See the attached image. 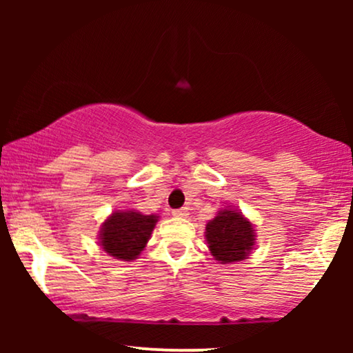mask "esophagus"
I'll return each instance as SVG.
<instances>
[{"label": "esophagus", "mask_w": 353, "mask_h": 353, "mask_svg": "<svg viewBox=\"0 0 353 353\" xmlns=\"http://www.w3.org/2000/svg\"><path fill=\"white\" fill-rule=\"evenodd\" d=\"M173 216H176V219H186L188 215H190V210L186 209V207H181V209H176L172 212Z\"/></svg>", "instance_id": "esophagus-1"}]
</instances>
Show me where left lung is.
I'll return each mask as SVG.
<instances>
[{
	"label": "left lung",
	"mask_w": 353,
	"mask_h": 353,
	"mask_svg": "<svg viewBox=\"0 0 353 353\" xmlns=\"http://www.w3.org/2000/svg\"><path fill=\"white\" fill-rule=\"evenodd\" d=\"M205 239L216 262L234 263L252 252L255 230L241 212L225 207L205 225Z\"/></svg>",
	"instance_id": "1"
}]
</instances>
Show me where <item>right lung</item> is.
<instances>
[{
  "label": "right lung",
  "mask_w": 353,
  "mask_h": 353,
  "mask_svg": "<svg viewBox=\"0 0 353 353\" xmlns=\"http://www.w3.org/2000/svg\"><path fill=\"white\" fill-rule=\"evenodd\" d=\"M157 221L159 215H143L137 210H115L101 225V249L115 259L132 262L146 248Z\"/></svg>",
  "instance_id": "add662e5"
}]
</instances>
